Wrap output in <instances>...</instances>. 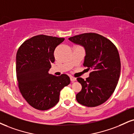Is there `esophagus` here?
<instances>
[{
  "label": "esophagus",
  "mask_w": 134,
  "mask_h": 134,
  "mask_svg": "<svg viewBox=\"0 0 134 134\" xmlns=\"http://www.w3.org/2000/svg\"><path fill=\"white\" fill-rule=\"evenodd\" d=\"M70 80H71V81L72 82H73V81H75L76 80V77H72V76H71L70 77Z\"/></svg>",
  "instance_id": "esophagus-1"
}]
</instances>
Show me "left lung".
<instances>
[{
	"mask_svg": "<svg viewBox=\"0 0 134 134\" xmlns=\"http://www.w3.org/2000/svg\"><path fill=\"white\" fill-rule=\"evenodd\" d=\"M69 40L84 47L83 66L91 70L86 80L77 77L82 90L76 96L77 101L87 107L105 102L113 94L120 73V60L117 48L111 41L95 33H86L69 38Z\"/></svg>",
	"mask_w": 134,
	"mask_h": 134,
	"instance_id": "8db88e82",
	"label": "left lung"
}]
</instances>
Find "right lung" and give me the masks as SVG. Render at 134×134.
<instances>
[{
    "label": "right lung",
    "instance_id": "1",
    "mask_svg": "<svg viewBox=\"0 0 134 134\" xmlns=\"http://www.w3.org/2000/svg\"><path fill=\"white\" fill-rule=\"evenodd\" d=\"M64 38L39 35L21 44L16 55L18 86L24 98L31 106L40 110L58 102L61 90L70 83V77L48 73L54 63V51Z\"/></svg>",
    "mask_w": 134,
    "mask_h": 134
}]
</instances>
